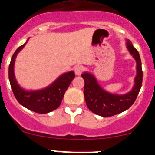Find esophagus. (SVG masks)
Segmentation results:
<instances>
[{"instance_id":"34e87169","label":"esophagus","mask_w":155,"mask_h":155,"mask_svg":"<svg viewBox=\"0 0 155 155\" xmlns=\"http://www.w3.org/2000/svg\"><path fill=\"white\" fill-rule=\"evenodd\" d=\"M74 71H75V74H76V75H78V76H80V75H81L82 71H83V68H82V67H81V66H78V67H76V68H74Z\"/></svg>"}]
</instances>
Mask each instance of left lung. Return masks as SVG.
I'll list each match as a JSON object with an SVG mask.
<instances>
[{
	"label": "left lung",
	"instance_id": "1",
	"mask_svg": "<svg viewBox=\"0 0 155 155\" xmlns=\"http://www.w3.org/2000/svg\"><path fill=\"white\" fill-rule=\"evenodd\" d=\"M126 46L137 64L134 86L130 91L122 94L109 92L98 84V80L92 73L84 71L81 74L84 81V94L87 107L94 114L102 117H109L123 113L130 107L137 97L143 79L141 61L139 53L129 39H126Z\"/></svg>",
	"mask_w": 155,
	"mask_h": 155
}]
</instances>
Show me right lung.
<instances>
[{
  "instance_id": "right-lung-1",
  "label": "right lung",
  "mask_w": 155,
  "mask_h": 155,
  "mask_svg": "<svg viewBox=\"0 0 155 155\" xmlns=\"http://www.w3.org/2000/svg\"><path fill=\"white\" fill-rule=\"evenodd\" d=\"M19 46L11 60L8 68V77L14 95L22 106L35 113L46 114L55 110L60 106L65 91L75 78L74 71H71L62 74L47 87L38 90H26L18 83L15 75V63L18 53L28 42Z\"/></svg>"
}]
</instances>
